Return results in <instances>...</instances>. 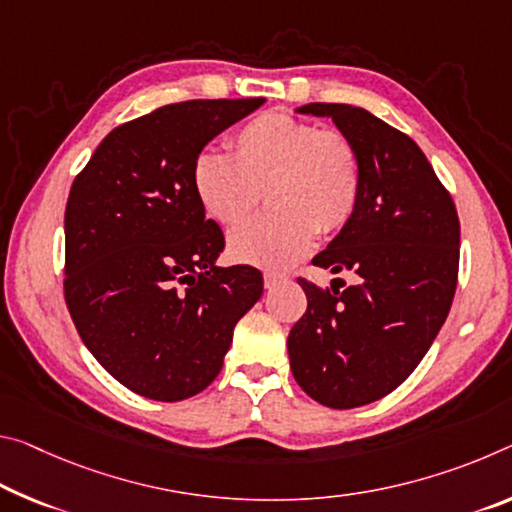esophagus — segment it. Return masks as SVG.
<instances>
[{
    "label": "esophagus",
    "instance_id": "34e87169",
    "mask_svg": "<svg viewBox=\"0 0 512 512\" xmlns=\"http://www.w3.org/2000/svg\"><path fill=\"white\" fill-rule=\"evenodd\" d=\"M280 282H285V278H282V275L271 273V271L264 273V287H266V289H275V287L280 285Z\"/></svg>",
    "mask_w": 512,
    "mask_h": 512
}]
</instances>
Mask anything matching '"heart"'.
<instances>
[{"label":"heart","mask_w":512,"mask_h":512,"mask_svg":"<svg viewBox=\"0 0 512 512\" xmlns=\"http://www.w3.org/2000/svg\"><path fill=\"white\" fill-rule=\"evenodd\" d=\"M234 157L205 150L193 161V191L221 225H237L262 191L273 212L230 234V255L243 264L282 271L310 253L316 234L335 232L360 200L362 170L355 145L287 113H264L234 136Z\"/></svg>","instance_id":"1"}]
</instances>
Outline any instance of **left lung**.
<instances>
[{
    "mask_svg": "<svg viewBox=\"0 0 512 512\" xmlns=\"http://www.w3.org/2000/svg\"><path fill=\"white\" fill-rule=\"evenodd\" d=\"M296 113L330 118L360 157L358 207L312 259L355 275V285L330 291L298 280L307 312L287 339L303 392L348 410L394 392L431 348L456 294L460 223L410 136L353 104L312 102Z\"/></svg>",
    "mask_w": 512,
    "mask_h": 512,
    "instance_id": "1",
    "label": "left lung"
}]
</instances>
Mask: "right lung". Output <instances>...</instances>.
<instances>
[{"label":"right lung","mask_w":512,"mask_h":512,"mask_svg":"<svg viewBox=\"0 0 512 512\" xmlns=\"http://www.w3.org/2000/svg\"><path fill=\"white\" fill-rule=\"evenodd\" d=\"M266 100L166 104L113 129L72 182L66 303L93 358L152 401L218 376L237 321L264 291L253 266H218L223 232L193 191L202 148Z\"/></svg>","instance_id":"right-lung-1"}]
</instances>
